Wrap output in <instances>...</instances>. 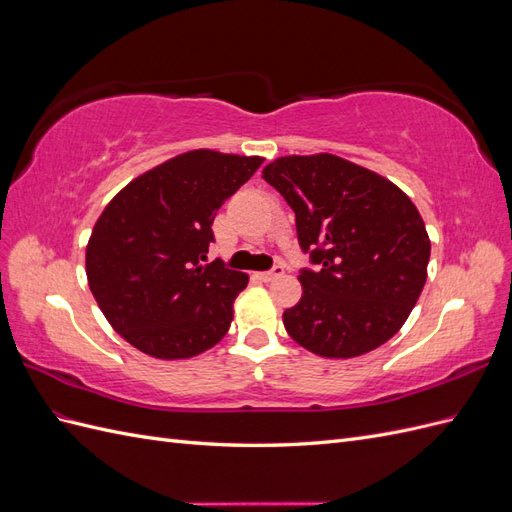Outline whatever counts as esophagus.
I'll return each instance as SVG.
<instances>
[{
    "mask_svg": "<svg viewBox=\"0 0 512 512\" xmlns=\"http://www.w3.org/2000/svg\"><path fill=\"white\" fill-rule=\"evenodd\" d=\"M256 275H258V280H262V282H273V280H277V277L284 275V269L275 267L271 271H262V273H256Z\"/></svg>",
    "mask_w": 512,
    "mask_h": 512,
    "instance_id": "obj_1",
    "label": "esophagus"
}]
</instances>
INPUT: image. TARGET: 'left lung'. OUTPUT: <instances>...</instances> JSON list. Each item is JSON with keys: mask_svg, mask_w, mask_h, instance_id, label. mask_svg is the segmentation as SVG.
<instances>
[{"mask_svg": "<svg viewBox=\"0 0 512 512\" xmlns=\"http://www.w3.org/2000/svg\"><path fill=\"white\" fill-rule=\"evenodd\" d=\"M262 179L297 215L301 301L284 312L288 335L327 359L376 350L404 327L427 280L431 241L421 213L397 185L333 153L284 156Z\"/></svg>", "mask_w": 512, "mask_h": 512, "instance_id": "left-lung-1", "label": "left lung"}]
</instances>
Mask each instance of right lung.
<instances>
[{"label": "right lung", "instance_id": "right-lung-1", "mask_svg": "<svg viewBox=\"0 0 512 512\" xmlns=\"http://www.w3.org/2000/svg\"><path fill=\"white\" fill-rule=\"evenodd\" d=\"M262 162L185 151L132 179L104 207L85 250L87 282L108 324L136 350L190 359L228 333L250 277L203 260L215 213Z\"/></svg>", "mask_w": 512, "mask_h": 512}]
</instances>
